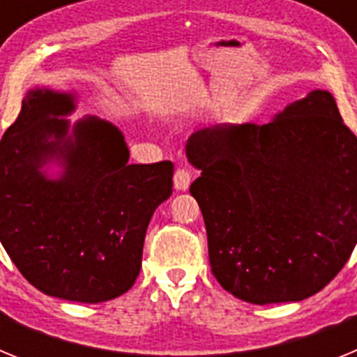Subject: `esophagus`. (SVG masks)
Wrapping results in <instances>:
<instances>
[{
    "label": "esophagus",
    "mask_w": 357,
    "mask_h": 357,
    "mask_svg": "<svg viewBox=\"0 0 357 357\" xmlns=\"http://www.w3.org/2000/svg\"><path fill=\"white\" fill-rule=\"evenodd\" d=\"M173 182H175V188L178 191H185L191 184V173L185 168H176L175 175H173Z\"/></svg>",
    "instance_id": "esophagus-1"
}]
</instances>
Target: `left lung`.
<instances>
[{
  "label": "left lung",
  "instance_id": "obj_1",
  "mask_svg": "<svg viewBox=\"0 0 357 357\" xmlns=\"http://www.w3.org/2000/svg\"><path fill=\"white\" fill-rule=\"evenodd\" d=\"M214 277L252 304L326 288L357 243V137L313 91L266 125H214L185 144Z\"/></svg>",
  "mask_w": 357,
  "mask_h": 357
}]
</instances>
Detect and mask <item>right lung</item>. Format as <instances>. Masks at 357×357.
Listing matches in <instances>:
<instances>
[{
  "mask_svg": "<svg viewBox=\"0 0 357 357\" xmlns=\"http://www.w3.org/2000/svg\"><path fill=\"white\" fill-rule=\"evenodd\" d=\"M69 94L30 91L0 141V241L21 275L44 295L98 304L139 275L153 211L173 191V164H128L121 132L87 118L73 127ZM62 156L66 172H40Z\"/></svg>",
  "mask_w": 357,
  "mask_h": 357,
  "instance_id": "1",
  "label": "right lung"
}]
</instances>
